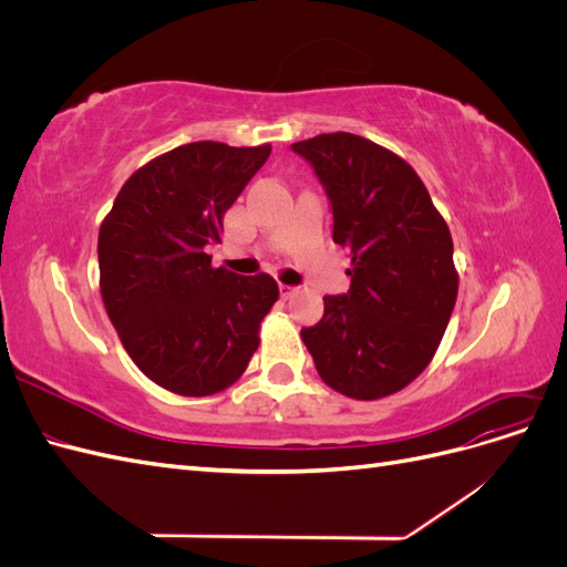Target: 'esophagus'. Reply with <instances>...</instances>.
Masks as SVG:
<instances>
[{"label":"esophagus","instance_id":"1","mask_svg":"<svg viewBox=\"0 0 567 567\" xmlns=\"http://www.w3.org/2000/svg\"><path fill=\"white\" fill-rule=\"evenodd\" d=\"M279 290H281V298H284V300H290V298H293V296L298 293L296 286H286V284H281Z\"/></svg>","mask_w":567,"mask_h":567}]
</instances>
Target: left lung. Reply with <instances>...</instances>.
<instances>
[{
    "mask_svg": "<svg viewBox=\"0 0 567 567\" xmlns=\"http://www.w3.org/2000/svg\"><path fill=\"white\" fill-rule=\"evenodd\" d=\"M333 208V241L352 257L346 296H326L302 329L321 381L352 400H381L419 379L447 331L458 293L447 221L398 153L359 134L296 142Z\"/></svg>",
    "mask_w": 567,
    "mask_h": 567,
    "instance_id": "1",
    "label": "left lung"
}]
</instances>
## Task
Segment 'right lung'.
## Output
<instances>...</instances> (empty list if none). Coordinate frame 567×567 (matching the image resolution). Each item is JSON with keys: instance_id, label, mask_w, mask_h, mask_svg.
Segmentation results:
<instances>
[{"instance_id": "obj_1", "label": "right lung", "mask_w": 567, "mask_h": 567, "mask_svg": "<svg viewBox=\"0 0 567 567\" xmlns=\"http://www.w3.org/2000/svg\"><path fill=\"white\" fill-rule=\"evenodd\" d=\"M271 144H184L134 169L99 229V288L117 338L153 383L208 398L241 379L279 300L269 274L213 267L205 246Z\"/></svg>"}]
</instances>
